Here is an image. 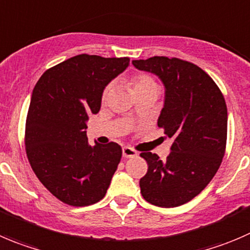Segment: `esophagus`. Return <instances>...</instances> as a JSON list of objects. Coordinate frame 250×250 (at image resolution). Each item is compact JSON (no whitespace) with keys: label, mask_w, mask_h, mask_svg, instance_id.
Segmentation results:
<instances>
[{"label":"esophagus","mask_w":250,"mask_h":250,"mask_svg":"<svg viewBox=\"0 0 250 250\" xmlns=\"http://www.w3.org/2000/svg\"><path fill=\"white\" fill-rule=\"evenodd\" d=\"M122 154H123V157H134L137 156V150H134L133 147H129V146H125L122 149Z\"/></svg>","instance_id":"obj_1"}]
</instances>
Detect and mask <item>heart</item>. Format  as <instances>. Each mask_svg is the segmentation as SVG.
<instances>
[{"label": "heart", "mask_w": 250, "mask_h": 250, "mask_svg": "<svg viewBox=\"0 0 250 250\" xmlns=\"http://www.w3.org/2000/svg\"><path fill=\"white\" fill-rule=\"evenodd\" d=\"M130 84L133 86V90L134 93L140 90H144V89H150V88H157V84L156 82L154 81L152 77H150L149 74H145V73H138L135 74L134 77L132 78L130 81ZM111 93V85H107L103 91V95H101V100L103 103H105L106 100L108 99Z\"/></svg>", "instance_id": "heart-1"}]
</instances>
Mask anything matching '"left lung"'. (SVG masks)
I'll list each match as a JSON object with an SVG mask.
<instances>
[{
  "instance_id": "obj_1",
  "label": "left lung",
  "mask_w": 250,
  "mask_h": 250,
  "mask_svg": "<svg viewBox=\"0 0 250 250\" xmlns=\"http://www.w3.org/2000/svg\"><path fill=\"white\" fill-rule=\"evenodd\" d=\"M132 63L164 83L166 95L157 125L173 139L165 161L152 152L140 154L147 162L140 193L156 207H179L204 190L221 165L227 142L226 101L211 77L192 62L154 56Z\"/></svg>"
}]
</instances>
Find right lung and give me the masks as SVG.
<instances>
[{"label": "right lung", "instance_id": "obj_1", "mask_svg": "<svg viewBox=\"0 0 250 250\" xmlns=\"http://www.w3.org/2000/svg\"><path fill=\"white\" fill-rule=\"evenodd\" d=\"M128 64V57L82 53L48 68L34 88L26 156L39 181L64 204L88 207L107 192L122 149L113 142L89 145L86 121L100 110L105 86Z\"/></svg>", "mask_w": 250, "mask_h": 250}]
</instances>
